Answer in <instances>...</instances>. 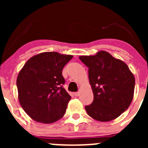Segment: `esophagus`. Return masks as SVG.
Instances as JSON below:
<instances>
[{
    "mask_svg": "<svg viewBox=\"0 0 148 148\" xmlns=\"http://www.w3.org/2000/svg\"><path fill=\"white\" fill-rule=\"evenodd\" d=\"M79 95H80V92H74V95H75V96H79Z\"/></svg>",
    "mask_w": 148,
    "mask_h": 148,
    "instance_id": "obj_1",
    "label": "esophagus"
}]
</instances>
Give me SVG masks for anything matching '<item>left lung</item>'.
I'll return each instance as SVG.
<instances>
[{
    "label": "left lung",
    "mask_w": 148,
    "mask_h": 148,
    "mask_svg": "<svg viewBox=\"0 0 148 148\" xmlns=\"http://www.w3.org/2000/svg\"><path fill=\"white\" fill-rule=\"evenodd\" d=\"M79 59L89 68L93 101L85 107L87 114L99 121H110L124 113L133 100L135 78L127 65L106 51Z\"/></svg>",
    "instance_id": "obj_1"
}]
</instances>
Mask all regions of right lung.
<instances>
[{
	"label": "right lung",
	"mask_w": 148,
	"mask_h": 148,
	"mask_svg": "<svg viewBox=\"0 0 148 148\" xmlns=\"http://www.w3.org/2000/svg\"><path fill=\"white\" fill-rule=\"evenodd\" d=\"M73 57L45 52L32 56L23 65L16 82L18 100L30 118L50 124L65 114L71 96L63 87L62 70Z\"/></svg>",
	"instance_id": "obj_1"
}]
</instances>
